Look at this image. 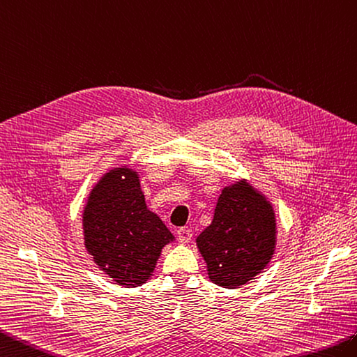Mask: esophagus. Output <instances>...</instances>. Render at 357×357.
Returning <instances> with one entry per match:
<instances>
[{
    "label": "esophagus",
    "mask_w": 357,
    "mask_h": 357,
    "mask_svg": "<svg viewBox=\"0 0 357 357\" xmlns=\"http://www.w3.org/2000/svg\"><path fill=\"white\" fill-rule=\"evenodd\" d=\"M177 238L180 240V243L186 244V243L191 241V238H192V232L189 231L188 227H180L178 231H177Z\"/></svg>",
    "instance_id": "obj_1"
}]
</instances>
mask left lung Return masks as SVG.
<instances>
[{"label":"left lung","instance_id":"obj_1","mask_svg":"<svg viewBox=\"0 0 357 357\" xmlns=\"http://www.w3.org/2000/svg\"><path fill=\"white\" fill-rule=\"evenodd\" d=\"M275 227L272 206L249 183L225 188L212 223L197 238L211 281L235 289L257 276L273 255Z\"/></svg>","mask_w":357,"mask_h":357}]
</instances>
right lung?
Masks as SVG:
<instances>
[{"label":"right lung","mask_w":357,"mask_h":357,"mask_svg":"<svg viewBox=\"0 0 357 357\" xmlns=\"http://www.w3.org/2000/svg\"><path fill=\"white\" fill-rule=\"evenodd\" d=\"M85 248L119 286L136 287L151 276L169 229L146 208L137 174L113 169L93 189L84 209Z\"/></svg>","instance_id":"add662e5"}]
</instances>
